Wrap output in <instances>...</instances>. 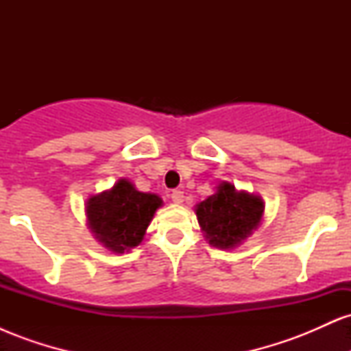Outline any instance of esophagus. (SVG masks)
<instances>
[{"instance_id": "34e87169", "label": "esophagus", "mask_w": 351, "mask_h": 351, "mask_svg": "<svg viewBox=\"0 0 351 351\" xmlns=\"http://www.w3.org/2000/svg\"><path fill=\"white\" fill-rule=\"evenodd\" d=\"M183 198H184V195H183V191H180V189H175V191H171V201H173V203L181 204V203H183Z\"/></svg>"}]
</instances>
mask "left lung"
<instances>
[{
	"instance_id": "8db88e82",
	"label": "left lung",
	"mask_w": 351,
	"mask_h": 351,
	"mask_svg": "<svg viewBox=\"0 0 351 351\" xmlns=\"http://www.w3.org/2000/svg\"><path fill=\"white\" fill-rule=\"evenodd\" d=\"M201 231L209 244L219 249H232L259 226L264 203L259 196L237 191L234 184L223 181L215 195L196 204Z\"/></svg>"
}]
</instances>
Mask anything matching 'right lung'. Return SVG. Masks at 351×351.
Instances as JSON below:
<instances>
[{
  "instance_id": "right-lung-1",
  "label": "right lung",
  "mask_w": 351,
  "mask_h": 351,
  "mask_svg": "<svg viewBox=\"0 0 351 351\" xmlns=\"http://www.w3.org/2000/svg\"><path fill=\"white\" fill-rule=\"evenodd\" d=\"M163 204L158 195L138 191L128 180L87 199L88 229L108 251L123 254L143 241L155 211Z\"/></svg>"
}]
</instances>
